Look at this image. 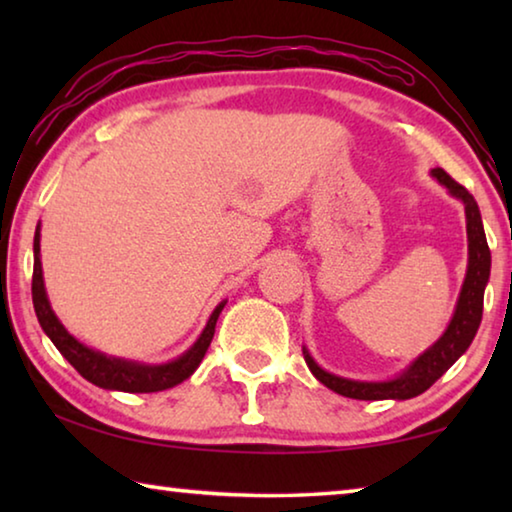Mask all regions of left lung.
I'll list each match as a JSON object with an SVG mask.
<instances>
[{
    "instance_id": "8db88e82",
    "label": "left lung",
    "mask_w": 512,
    "mask_h": 512,
    "mask_svg": "<svg viewBox=\"0 0 512 512\" xmlns=\"http://www.w3.org/2000/svg\"><path fill=\"white\" fill-rule=\"evenodd\" d=\"M431 173L449 189V192L465 203L470 264H467V275L463 282L461 298H458L456 305V314L452 318V323H449L447 332L443 334V339L424 352L402 377H397L393 381L368 384V381L341 379L336 375H329L323 368H318L314 359L305 352V361L309 370L314 372V377L320 384H325L327 388H332L334 393H339L343 397H352V400H409V397L424 393L452 368V363L461 357L467 348H470L476 329L481 325L483 291L490 277V248L488 241H485L479 205H476L474 196L467 192L463 185H458L445 169H433Z\"/></svg>"
}]
</instances>
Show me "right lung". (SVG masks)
Masks as SVG:
<instances>
[{"label":"right lung","instance_id":"obj_1","mask_svg":"<svg viewBox=\"0 0 512 512\" xmlns=\"http://www.w3.org/2000/svg\"><path fill=\"white\" fill-rule=\"evenodd\" d=\"M31 296L33 309H36L38 323L45 329V334L56 345L58 352L79 370V375L92 381L94 386L110 388V391L124 393H158L180 384L187 377L194 375V370L201 366L207 348H210L216 318H219L225 302L214 309V314L207 320L201 339L194 343V348L185 352L183 357L164 363V366H137L131 361L110 359L106 354L85 348L83 343L67 334V329L58 323V318L49 307L45 282H42V264H40V225L36 228V239H33V280H31Z\"/></svg>","mask_w":512,"mask_h":512}]
</instances>
